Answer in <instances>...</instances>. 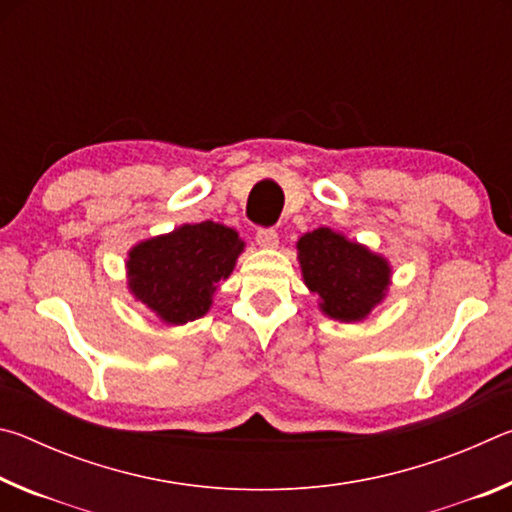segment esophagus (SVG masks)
Wrapping results in <instances>:
<instances>
[{
	"instance_id": "obj_1",
	"label": "esophagus",
	"mask_w": 512,
	"mask_h": 512,
	"mask_svg": "<svg viewBox=\"0 0 512 512\" xmlns=\"http://www.w3.org/2000/svg\"><path fill=\"white\" fill-rule=\"evenodd\" d=\"M255 239L262 248H277V244H280V235L273 228H259Z\"/></svg>"
}]
</instances>
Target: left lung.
Segmentation results:
<instances>
[{"mask_svg":"<svg viewBox=\"0 0 512 512\" xmlns=\"http://www.w3.org/2000/svg\"><path fill=\"white\" fill-rule=\"evenodd\" d=\"M298 259L307 287L320 296L329 318L354 323L386 296L391 266L339 232L318 228L298 241Z\"/></svg>","mask_w":512,"mask_h":512,"instance_id":"obj_1","label":"left lung"}]
</instances>
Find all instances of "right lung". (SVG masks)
Here are the masks:
<instances>
[{
  "label": "right lung",
  "mask_w": 512,
  "mask_h": 512,
  "mask_svg": "<svg viewBox=\"0 0 512 512\" xmlns=\"http://www.w3.org/2000/svg\"><path fill=\"white\" fill-rule=\"evenodd\" d=\"M241 250L244 241L221 223L183 225L128 253V287L164 323L183 325L210 309L216 284L232 273Z\"/></svg>",
  "instance_id": "right-lung-1"
}]
</instances>
